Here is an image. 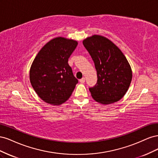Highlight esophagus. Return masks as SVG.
<instances>
[{"mask_svg": "<svg viewBox=\"0 0 158 158\" xmlns=\"http://www.w3.org/2000/svg\"><path fill=\"white\" fill-rule=\"evenodd\" d=\"M80 83H84L85 82V78H81L80 80Z\"/></svg>", "mask_w": 158, "mask_h": 158, "instance_id": "1", "label": "esophagus"}]
</instances>
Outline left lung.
Returning a JSON list of instances; mask_svg holds the SVG:
<instances>
[{
  "mask_svg": "<svg viewBox=\"0 0 158 158\" xmlns=\"http://www.w3.org/2000/svg\"><path fill=\"white\" fill-rule=\"evenodd\" d=\"M97 71L98 81L89 92L95 101L103 105L119 101L130 86L132 74L122 51L107 38L94 35L83 41Z\"/></svg>",
  "mask_w": 158,
  "mask_h": 158,
  "instance_id": "8db88e82",
  "label": "left lung"
}]
</instances>
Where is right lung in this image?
<instances>
[{"instance_id":"obj_1","label":"right lung","mask_w":158,"mask_h":158,"mask_svg":"<svg viewBox=\"0 0 158 158\" xmlns=\"http://www.w3.org/2000/svg\"><path fill=\"white\" fill-rule=\"evenodd\" d=\"M78 42L59 37L49 41L39 51L30 70L33 89L42 100L54 106L69 99L78 80L68 60Z\"/></svg>"}]
</instances>
